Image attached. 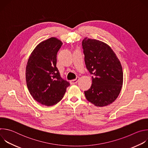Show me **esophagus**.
<instances>
[{"instance_id":"esophagus-1","label":"esophagus","mask_w":148,"mask_h":148,"mask_svg":"<svg viewBox=\"0 0 148 148\" xmlns=\"http://www.w3.org/2000/svg\"><path fill=\"white\" fill-rule=\"evenodd\" d=\"M78 79H79V77H77L75 79L71 80V81H70V83H71V84H75L77 83V82H78Z\"/></svg>"}]
</instances>
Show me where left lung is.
I'll use <instances>...</instances> for the list:
<instances>
[{
  "label": "left lung",
  "mask_w": 148,
  "mask_h": 148,
  "mask_svg": "<svg viewBox=\"0 0 148 148\" xmlns=\"http://www.w3.org/2000/svg\"><path fill=\"white\" fill-rule=\"evenodd\" d=\"M82 46L86 67L93 75L91 88L84 91L86 99L96 107L107 106L118 98L122 87L121 62L104 42L86 37Z\"/></svg>",
  "instance_id": "left-lung-1"
}]
</instances>
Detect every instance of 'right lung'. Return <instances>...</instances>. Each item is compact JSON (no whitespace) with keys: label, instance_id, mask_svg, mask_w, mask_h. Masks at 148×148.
I'll return each instance as SVG.
<instances>
[{"label":"right lung","instance_id":"1","mask_svg":"<svg viewBox=\"0 0 148 148\" xmlns=\"http://www.w3.org/2000/svg\"><path fill=\"white\" fill-rule=\"evenodd\" d=\"M62 45L56 37L40 43L31 53L26 68L29 91L37 102L53 106L64 97L69 82L63 79L56 67L57 54Z\"/></svg>","mask_w":148,"mask_h":148}]
</instances>
